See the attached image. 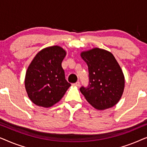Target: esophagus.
Returning a JSON list of instances; mask_svg holds the SVG:
<instances>
[{
    "label": "esophagus",
    "instance_id": "esophagus-1",
    "mask_svg": "<svg viewBox=\"0 0 147 147\" xmlns=\"http://www.w3.org/2000/svg\"><path fill=\"white\" fill-rule=\"evenodd\" d=\"M73 86H80V82H76L75 84H73Z\"/></svg>",
    "mask_w": 147,
    "mask_h": 147
}]
</instances>
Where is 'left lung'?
Returning <instances> with one entry per match:
<instances>
[{
    "mask_svg": "<svg viewBox=\"0 0 147 147\" xmlns=\"http://www.w3.org/2000/svg\"><path fill=\"white\" fill-rule=\"evenodd\" d=\"M88 67L89 85L80 92L96 109L113 107L122 97L124 76L114 56L106 50L94 48L81 53Z\"/></svg>",
    "mask_w": 147,
    "mask_h": 147,
    "instance_id": "obj_1",
    "label": "left lung"
}]
</instances>
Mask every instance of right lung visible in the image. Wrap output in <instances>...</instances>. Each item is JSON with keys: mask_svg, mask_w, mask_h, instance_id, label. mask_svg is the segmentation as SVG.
I'll return each mask as SVG.
<instances>
[{"mask_svg": "<svg viewBox=\"0 0 147 147\" xmlns=\"http://www.w3.org/2000/svg\"><path fill=\"white\" fill-rule=\"evenodd\" d=\"M66 52L59 46L40 51L27 68L25 86L28 96L37 106L49 108L57 103L70 87L61 62Z\"/></svg>", "mask_w": 147, "mask_h": 147, "instance_id": "obj_1", "label": "right lung"}]
</instances>
